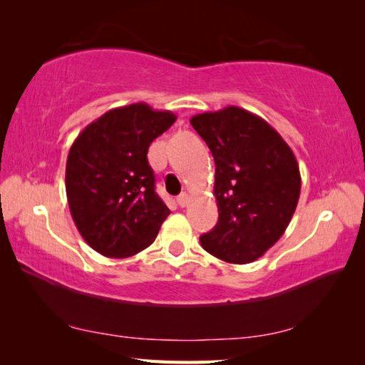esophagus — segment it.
Here are the masks:
<instances>
[{
    "instance_id": "34e87169",
    "label": "esophagus",
    "mask_w": 365,
    "mask_h": 365,
    "mask_svg": "<svg viewBox=\"0 0 365 365\" xmlns=\"http://www.w3.org/2000/svg\"><path fill=\"white\" fill-rule=\"evenodd\" d=\"M188 202H190V197H188L187 192H182V195H178V197H177V204H178V205H180V207H187Z\"/></svg>"
}]
</instances>
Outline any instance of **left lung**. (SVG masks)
Returning a JSON list of instances; mask_svg holds the SVG:
<instances>
[{
  "label": "left lung",
  "instance_id": "1",
  "mask_svg": "<svg viewBox=\"0 0 365 365\" xmlns=\"http://www.w3.org/2000/svg\"><path fill=\"white\" fill-rule=\"evenodd\" d=\"M190 122L216 166L220 218L200 245L229 263L257 260L284 235L297 210L301 174L294 153L265 119L243 108L196 114Z\"/></svg>",
  "mask_w": 365,
  "mask_h": 365
}]
</instances>
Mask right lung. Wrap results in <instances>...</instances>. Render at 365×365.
<instances>
[{
	"label": "right lung",
	"mask_w": 365,
	"mask_h": 365,
	"mask_svg": "<svg viewBox=\"0 0 365 365\" xmlns=\"http://www.w3.org/2000/svg\"><path fill=\"white\" fill-rule=\"evenodd\" d=\"M175 119L131 103L106 111L73 141L66 165L68 208L84 242L105 257L145 250L170 213L155 192L147 150Z\"/></svg>",
	"instance_id": "right-lung-1"
}]
</instances>
